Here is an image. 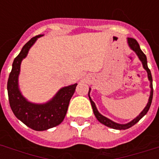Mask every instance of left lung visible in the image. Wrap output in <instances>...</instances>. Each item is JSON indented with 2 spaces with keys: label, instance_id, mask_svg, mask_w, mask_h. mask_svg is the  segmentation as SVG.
Wrapping results in <instances>:
<instances>
[{
  "label": "left lung",
  "instance_id": "obj_1",
  "mask_svg": "<svg viewBox=\"0 0 159 159\" xmlns=\"http://www.w3.org/2000/svg\"><path fill=\"white\" fill-rule=\"evenodd\" d=\"M127 43H128L129 47L132 49V50L134 52V53L137 54L138 57L139 58V60L142 62V64H143V67L144 69L146 70V72L148 73V81L150 82V85H149V87H150V96H149V98H148V102L146 105V106L144 107L143 111H141L140 114L137 117L134 119L133 120H131L130 122H129L127 124H119L116 123V122H114L113 120H111L110 119L106 118V116H102V114L100 113L98 110H97V106L95 105L94 102L92 101L91 97H90V92H91V88H89V92H88V97H89L90 102H91V104H92V110H93V112H94V115L96 116V118L98 120L99 122H101L102 124L105 125L107 127H110V128L115 129H129L132 127L133 125H134L137 122L139 121L140 119H142L143 116H145L147 112L148 111L149 108H150L151 103H152V100H153V78H152V75H151V72L150 70L148 69V63H147V57H146V55L143 53V51L140 49V47H139V44L138 43V42L134 39L132 38H127Z\"/></svg>",
  "mask_w": 159,
  "mask_h": 159
}]
</instances>
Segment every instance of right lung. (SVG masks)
Here are the masks:
<instances>
[{
	"instance_id": "right-lung-1",
	"label": "right lung",
	"mask_w": 159,
	"mask_h": 159,
	"mask_svg": "<svg viewBox=\"0 0 159 159\" xmlns=\"http://www.w3.org/2000/svg\"><path fill=\"white\" fill-rule=\"evenodd\" d=\"M42 36L43 34L34 37L24 45L20 53L14 59L7 82L9 102L14 115L25 125L36 131L47 130L62 123L77 85L75 83L62 87L52 99L42 104L29 102L22 95L19 87L21 62L36 40Z\"/></svg>"
}]
</instances>
